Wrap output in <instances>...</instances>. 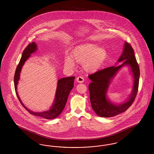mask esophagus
Wrapping results in <instances>:
<instances>
[{
  "label": "esophagus",
  "mask_w": 154,
  "mask_h": 154,
  "mask_svg": "<svg viewBox=\"0 0 154 154\" xmlns=\"http://www.w3.org/2000/svg\"><path fill=\"white\" fill-rule=\"evenodd\" d=\"M76 81H77L78 82H79V83H82V82L84 81V78H83L82 77L79 76V77H77Z\"/></svg>",
  "instance_id": "esophagus-1"
}]
</instances>
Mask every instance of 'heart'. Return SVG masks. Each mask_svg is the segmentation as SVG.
Segmentation results:
<instances>
[{"label":"heart","mask_w":154,"mask_h":154,"mask_svg":"<svg viewBox=\"0 0 154 154\" xmlns=\"http://www.w3.org/2000/svg\"><path fill=\"white\" fill-rule=\"evenodd\" d=\"M107 57V51L103 46L94 43L81 44L75 48L72 52V58L78 62L82 63L84 70L88 73H94L103 65ZM72 59L67 57L65 65L73 67L74 62Z\"/></svg>","instance_id":"b5f03b06"}]
</instances>
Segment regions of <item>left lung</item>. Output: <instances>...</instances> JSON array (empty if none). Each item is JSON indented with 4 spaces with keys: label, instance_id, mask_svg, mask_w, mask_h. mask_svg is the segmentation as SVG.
Returning a JSON list of instances; mask_svg holds the SVG:
<instances>
[{
    "label": "left lung",
    "instance_id": "obj_1",
    "mask_svg": "<svg viewBox=\"0 0 154 154\" xmlns=\"http://www.w3.org/2000/svg\"><path fill=\"white\" fill-rule=\"evenodd\" d=\"M118 66L107 67L89 75L92 82L89 85L90 101L96 114L101 117H112L128 110L134 102L137 95L139 82V66L131 45L125 42L122 54L117 63ZM129 66L134 79V85L131 95L125 103L116 104L107 97V92L110 82L119 70L124 66Z\"/></svg>",
    "mask_w": 154,
    "mask_h": 154
}]
</instances>
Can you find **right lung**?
Wrapping results in <instances>:
<instances>
[{
  "instance_id": "1",
  "label": "right lung",
  "mask_w": 154,
  "mask_h": 154,
  "mask_svg": "<svg viewBox=\"0 0 154 154\" xmlns=\"http://www.w3.org/2000/svg\"><path fill=\"white\" fill-rule=\"evenodd\" d=\"M37 49V47L36 43L35 42H33L29 44L23 52L22 57L20 59V61L17 67L15 72L14 78L15 90L20 102L21 103L23 107L27 110L30 114L33 116L43 118L45 119H51L58 117L64 109L69 95L72 89L73 88L74 80L75 77L73 76L69 77H65L58 80L57 87L55 95V99L50 110L43 112H33L31 110H29L25 106V105L21 100V99L18 95L17 92V85L20 79V73L21 72L22 66L24 65L26 60H28V59L30 58L31 54L36 51Z\"/></svg>"
}]
</instances>
